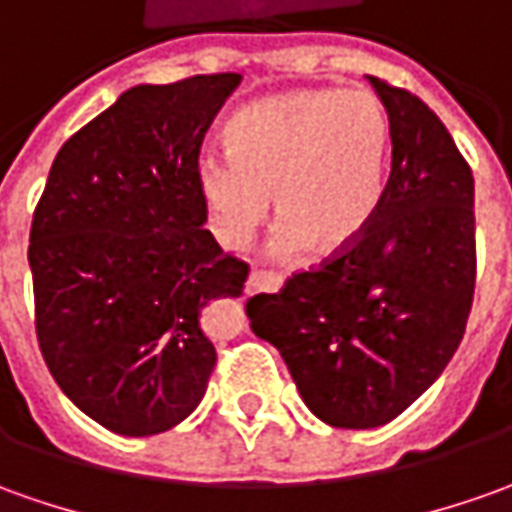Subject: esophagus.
<instances>
[{"instance_id": "34e87169", "label": "esophagus", "mask_w": 512, "mask_h": 512, "mask_svg": "<svg viewBox=\"0 0 512 512\" xmlns=\"http://www.w3.org/2000/svg\"><path fill=\"white\" fill-rule=\"evenodd\" d=\"M283 277L274 271H252L246 280V294H260V291H280Z\"/></svg>"}]
</instances>
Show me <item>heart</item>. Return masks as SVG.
Instances as JSON below:
<instances>
[{"instance_id":"1","label":"heart","mask_w":512,"mask_h":512,"mask_svg":"<svg viewBox=\"0 0 512 512\" xmlns=\"http://www.w3.org/2000/svg\"><path fill=\"white\" fill-rule=\"evenodd\" d=\"M229 154L196 165L215 238L241 249L274 210L271 255L294 260L350 249L381 210L392 128L370 92L300 89L263 97L227 123Z\"/></svg>"}]
</instances>
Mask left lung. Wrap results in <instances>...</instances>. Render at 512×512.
Wrapping results in <instances>:
<instances>
[{
    "label": "left lung",
    "instance_id": "obj_1",
    "mask_svg": "<svg viewBox=\"0 0 512 512\" xmlns=\"http://www.w3.org/2000/svg\"><path fill=\"white\" fill-rule=\"evenodd\" d=\"M392 128L381 210L350 249L246 302L305 406L336 429H375L457 353L476 283L474 176L434 111L370 75Z\"/></svg>",
    "mask_w": 512,
    "mask_h": 512
}]
</instances>
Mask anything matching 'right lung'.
Segmentation results:
<instances>
[{"label":"right lung","mask_w":512,"mask_h":512,"mask_svg":"<svg viewBox=\"0 0 512 512\" xmlns=\"http://www.w3.org/2000/svg\"><path fill=\"white\" fill-rule=\"evenodd\" d=\"M241 75L134 86L61 145L30 227L36 336L55 384L125 437L173 429L215 367L204 311L249 266L210 229L196 165Z\"/></svg>","instance_id":"add662e5"}]
</instances>
